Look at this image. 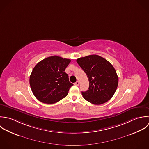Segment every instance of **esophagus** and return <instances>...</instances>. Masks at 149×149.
Returning a JSON list of instances; mask_svg holds the SVG:
<instances>
[{
    "label": "esophagus",
    "instance_id": "34e87169",
    "mask_svg": "<svg viewBox=\"0 0 149 149\" xmlns=\"http://www.w3.org/2000/svg\"><path fill=\"white\" fill-rule=\"evenodd\" d=\"M74 85L76 86H79V81H76V82L74 83Z\"/></svg>",
    "mask_w": 149,
    "mask_h": 149
}]
</instances>
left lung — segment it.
<instances>
[{
    "label": "left lung",
    "mask_w": 149,
    "mask_h": 149,
    "mask_svg": "<svg viewBox=\"0 0 149 149\" xmlns=\"http://www.w3.org/2000/svg\"><path fill=\"white\" fill-rule=\"evenodd\" d=\"M77 63L86 73L88 90L82 92L83 98L94 104H101L111 99L118 83V77L113 65L98 55L78 58Z\"/></svg>",
    "instance_id": "obj_1"
}]
</instances>
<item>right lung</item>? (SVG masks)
<instances>
[{"label": "right lung", "instance_id": "add662e5", "mask_svg": "<svg viewBox=\"0 0 149 149\" xmlns=\"http://www.w3.org/2000/svg\"><path fill=\"white\" fill-rule=\"evenodd\" d=\"M70 59L51 56L40 61L34 67L29 78V84L35 97L47 104L55 103L68 94L73 85L69 81L65 72Z\"/></svg>", "mask_w": 149, "mask_h": 149}]
</instances>
